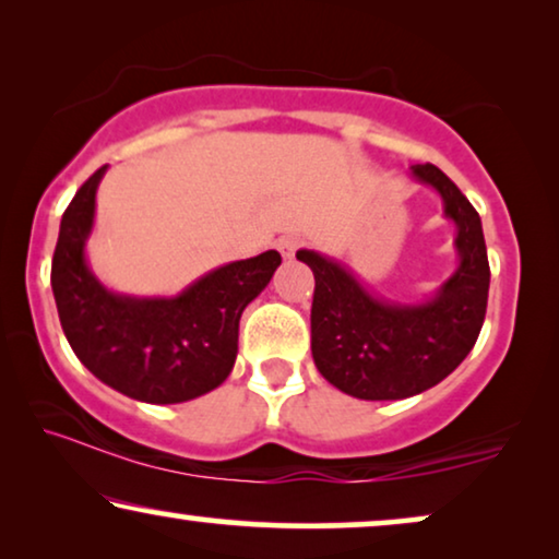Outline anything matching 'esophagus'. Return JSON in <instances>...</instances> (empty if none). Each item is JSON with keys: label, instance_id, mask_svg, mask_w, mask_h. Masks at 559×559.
<instances>
[{"label": "esophagus", "instance_id": "esophagus-1", "mask_svg": "<svg viewBox=\"0 0 559 559\" xmlns=\"http://www.w3.org/2000/svg\"><path fill=\"white\" fill-rule=\"evenodd\" d=\"M298 248H301V240L294 238V235H286V238L278 240V253L283 258H294Z\"/></svg>", "mask_w": 559, "mask_h": 559}]
</instances>
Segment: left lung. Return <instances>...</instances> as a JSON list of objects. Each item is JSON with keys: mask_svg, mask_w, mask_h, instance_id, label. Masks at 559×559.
Instances as JSON below:
<instances>
[{"mask_svg": "<svg viewBox=\"0 0 559 559\" xmlns=\"http://www.w3.org/2000/svg\"><path fill=\"white\" fill-rule=\"evenodd\" d=\"M433 187L455 225L459 265L426 301L372 296L347 265L317 250L296 258L313 271L311 355L324 380L359 400H405L445 380L478 340L489 301V258L481 217L436 164L411 167Z\"/></svg>", "mask_w": 559, "mask_h": 559, "instance_id": "obj_1", "label": "left lung"}]
</instances>
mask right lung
<instances>
[{
  "instance_id": "obj_1",
  "label": "right lung",
  "mask_w": 559,
  "mask_h": 559,
  "mask_svg": "<svg viewBox=\"0 0 559 559\" xmlns=\"http://www.w3.org/2000/svg\"><path fill=\"white\" fill-rule=\"evenodd\" d=\"M106 169L88 177L60 219L50 281L62 332L75 357L121 395L152 405L187 403L233 372L242 309L269 286L281 255L265 250L219 265L177 296L116 294L85 261Z\"/></svg>"
}]
</instances>
